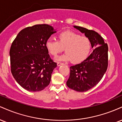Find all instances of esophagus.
<instances>
[{
	"mask_svg": "<svg viewBox=\"0 0 122 122\" xmlns=\"http://www.w3.org/2000/svg\"><path fill=\"white\" fill-rule=\"evenodd\" d=\"M57 66H59L61 65H62L63 63H62V62H57Z\"/></svg>",
	"mask_w": 122,
	"mask_h": 122,
	"instance_id": "esophagus-1",
	"label": "esophagus"
}]
</instances>
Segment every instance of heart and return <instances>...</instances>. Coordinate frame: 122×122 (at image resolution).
Listing matches in <instances>:
<instances>
[{"label":"heart","instance_id":"1","mask_svg":"<svg viewBox=\"0 0 122 122\" xmlns=\"http://www.w3.org/2000/svg\"><path fill=\"white\" fill-rule=\"evenodd\" d=\"M47 52L53 56H57L65 48V54L60 57L58 60L69 61L74 64L81 62L88 56L91 49V42L88 37L65 31L58 36V41L48 39L45 42Z\"/></svg>","mask_w":122,"mask_h":122}]
</instances>
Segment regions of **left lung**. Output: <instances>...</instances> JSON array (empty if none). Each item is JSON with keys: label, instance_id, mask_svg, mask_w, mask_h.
<instances>
[{"label": "left lung", "instance_id": "1", "mask_svg": "<svg viewBox=\"0 0 122 122\" xmlns=\"http://www.w3.org/2000/svg\"><path fill=\"white\" fill-rule=\"evenodd\" d=\"M74 27L84 33L90 40L93 50L84 61L70 67L66 85L76 91L85 92L97 84L107 71L108 47L97 32L80 26H75Z\"/></svg>", "mask_w": 122, "mask_h": 122}]
</instances>
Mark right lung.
Instances as JSON below:
<instances>
[{
  "mask_svg": "<svg viewBox=\"0 0 122 122\" xmlns=\"http://www.w3.org/2000/svg\"><path fill=\"white\" fill-rule=\"evenodd\" d=\"M54 33L50 25H36L21 30L12 42L11 71L16 82L29 91H41L49 84L57 63L50 58L45 42Z\"/></svg>",
  "mask_w": 122,
  "mask_h": 122,
  "instance_id": "obj_1",
  "label": "right lung"
}]
</instances>
